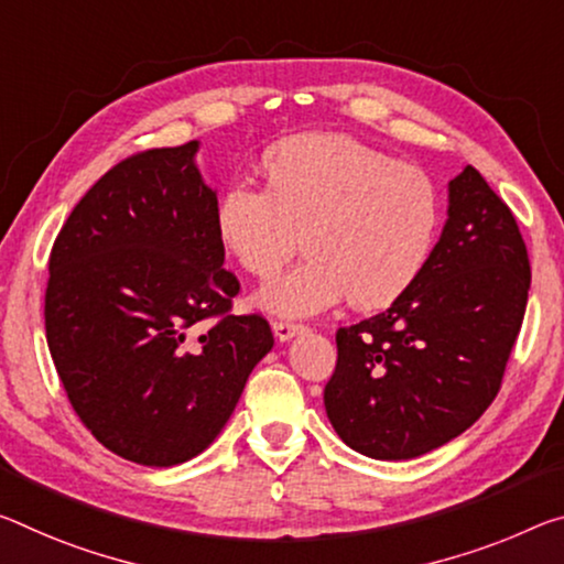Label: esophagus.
Returning <instances> with one entry per match:
<instances>
[{"label": "esophagus", "instance_id": "esophagus-1", "mask_svg": "<svg viewBox=\"0 0 564 564\" xmlns=\"http://www.w3.org/2000/svg\"><path fill=\"white\" fill-rule=\"evenodd\" d=\"M299 330H303V324H299V321H273V334L279 341H289Z\"/></svg>", "mask_w": 564, "mask_h": 564}]
</instances>
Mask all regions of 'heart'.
I'll use <instances>...</instances> for the list:
<instances>
[{"label": "heart", "mask_w": 564, "mask_h": 564, "mask_svg": "<svg viewBox=\"0 0 564 564\" xmlns=\"http://www.w3.org/2000/svg\"><path fill=\"white\" fill-rule=\"evenodd\" d=\"M440 195L424 170L346 135L283 140L263 158V187L230 183L216 205V236L253 279H273L258 303L273 314H318L348 296L387 308L414 285L440 234Z\"/></svg>", "instance_id": "1"}]
</instances>
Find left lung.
<instances>
[{
  "label": "left lung",
  "instance_id": "8db88e82",
  "mask_svg": "<svg viewBox=\"0 0 564 564\" xmlns=\"http://www.w3.org/2000/svg\"><path fill=\"white\" fill-rule=\"evenodd\" d=\"M530 281L512 210L467 165L414 285L383 314L336 330L324 389L336 434L371 459H414L467 432L502 387Z\"/></svg>",
  "mask_w": 564,
  "mask_h": 564
}]
</instances>
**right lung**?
<instances>
[{"instance_id": "right-lung-1", "label": "right lung", "mask_w": 564, "mask_h": 564, "mask_svg": "<svg viewBox=\"0 0 564 564\" xmlns=\"http://www.w3.org/2000/svg\"><path fill=\"white\" fill-rule=\"evenodd\" d=\"M198 142L120 160L83 195L50 253L47 346L97 442L145 467L208 449L271 351L261 314L234 316L218 195Z\"/></svg>"}]
</instances>
